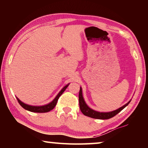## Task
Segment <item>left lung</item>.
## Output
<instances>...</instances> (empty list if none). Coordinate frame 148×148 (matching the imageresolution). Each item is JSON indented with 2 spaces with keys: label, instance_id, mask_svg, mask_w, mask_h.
<instances>
[{
  "label": "left lung",
  "instance_id": "8db88e82",
  "mask_svg": "<svg viewBox=\"0 0 148 148\" xmlns=\"http://www.w3.org/2000/svg\"><path fill=\"white\" fill-rule=\"evenodd\" d=\"M131 101H129L127 104H125L124 106L119 108L117 110H114V111L110 112H99L95 110H92L91 108L87 106V104L85 102L83 95H82V89L80 87L79 92V108L81 112L83 113L84 115L86 116H88L92 118L95 119H108L112 118L114 116H116L117 114L121 111L123 109H124L127 105L129 104Z\"/></svg>",
  "mask_w": 148,
  "mask_h": 148
}]
</instances>
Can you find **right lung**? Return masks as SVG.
I'll return each mask as SVG.
<instances>
[{"instance_id":"right-lung-1","label":"right lung","mask_w":148,"mask_h":148,"mask_svg":"<svg viewBox=\"0 0 148 148\" xmlns=\"http://www.w3.org/2000/svg\"><path fill=\"white\" fill-rule=\"evenodd\" d=\"M69 84H67L66 86H64L63 88L61 90V91L59 92L58 95H57L56 98L53 99V101H51L50 103L47 104L46 105H44V106H31V105H28L27 104L23 103V102L20 101L17 97H16V98L19 104L21 105L24 109L28 110V111L32 112H36V113H45V112H48L49 111H51V110H53L55 108V106H56L57 102L58 101V99L60 97V96H61V95L62 94V92L65 91V89L67 88V87L69 86Z\"/></svg>"}]
</instances>
